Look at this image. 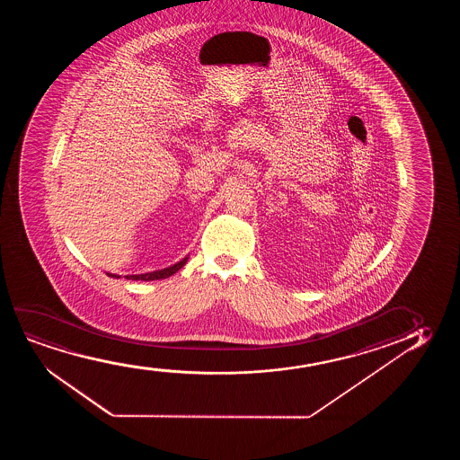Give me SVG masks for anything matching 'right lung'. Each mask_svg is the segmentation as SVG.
<instances>
[{
  "mask_svg": "<svg viewBox=\"0 0 460 460\" xmlns=\"http://www.w3.org/2000/svg\"><path fill=\"white\" fill-rule=\"evenodd\" d=\"M187 259L185 258L181 261V262H177V264L171 265L168 269H164V270H155L149 271V273H141V275H128L126 277L127 279H137V281H154V279H164V278H170L171 275H174L176 271L181 270L182 269L183 264L187 262ZM108 277L119 278L118 275H111V273H107Z\"/></svg>",
  "mask_w": 460,
  "mask_h": 460,
  "instance_id": "right-lung-1",
  "label": "right lung"
}]
</instances>
